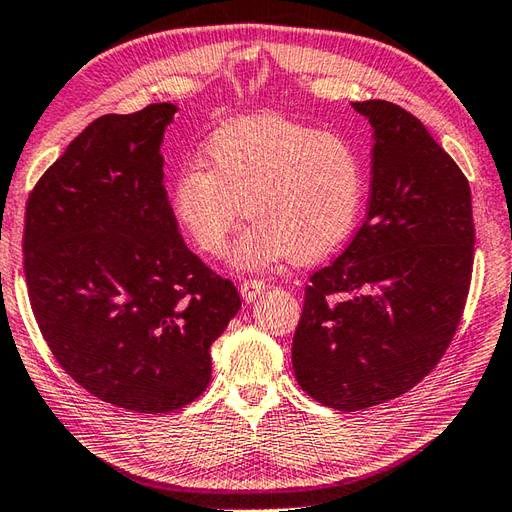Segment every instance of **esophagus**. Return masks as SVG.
<instances>
[{
    "label": "esophagus",
    "mask_w": 512,
    "mask_h": 512,
    "mask_svg": "<svg viewBox=\"0 0 512 512\" xmlns=\"http://www.w3.org/2000/svg\"><path fill=\"white\" fill-rule=\"evenodd\" d=\"M264 290H266V283L261 279H244L242 285H240V292L244 296V301H255Z\"/></svg>",
    "instance_id": "34e87169"
}]
</instances>
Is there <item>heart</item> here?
I'll return each mask as SVG.
<instances>
[{
  "mask_svg": "<svg viewBox=\"0 0 512 512\" xmlns=\"http://www.w3.org/2000/svg\"><path fill=\"white\" fill-rule=\"evenodd\" d=\"M202 157L205 168L187 163L172 183V211L200 253H224L242 202L255 220L233 251L244 268L281 257L312 264L358 224L362 161L338 133L279 115L244 117L218 128Z\"/></svg>",
  "mask_w": 512,
  "mask_h": 512,
  "instance_id": "obj_1",
  "label": "heart"
}]
</instances>
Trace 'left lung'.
I'll list each match as a JSON object with an SVG mask.
<instances>
[{"label":"left lung","instance_id":"left-lung-1","mask_svg":"<svg viewBox=\"0 0 512 512\" xmlns=\"http://www.w3.org/2000/svg\"><path fill=\"white\" fill-rule=\"evenodd\" d=\"M373 126L368 211L342 255L312 272L292 340L299 386L355 412L395 399L441 362L465 312L471 187L419 117L353 102Z\"/></svg>","mask_w":512,"mask_h":512}]
</instances>
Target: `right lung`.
Listing matches in <instances>:
<instances>
[{
  "label": "right lung",
  "mask_w": 512,
  "mask_h": 512,
  "mask_svg": "<svg viewBox=\"0 0 512 512\" xmlns=\"http://www.w3.org/2000/svg\"><path fill=\"white\" fill-rule=\"evenodd\" d=\"M174 113L161 102L93 120L32 187L23 227L28 299L56 362L141 414L202 395L211 344L242 307L178 233L159 152Z\"/></svg>",
  "instance_id": "right-lung-1"
}]
</instances>
